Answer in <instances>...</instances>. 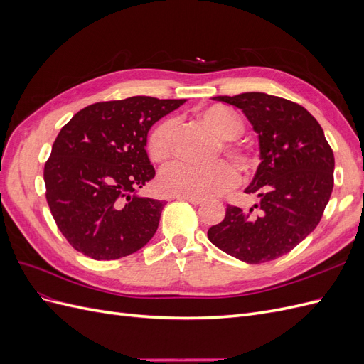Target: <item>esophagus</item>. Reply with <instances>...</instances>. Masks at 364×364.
Listing matches in <instances>:
<instances>
[{
  "instance_id": "obj_1",
  "label": "esophagus",
  "mask_w": 364,
  "mask_h": 364,
  "mask_svg": "<svg viewBox=\"0 0 364 364\" xmlns=\"http://www.w3.org/2000/svg\"><path fill=\"white\" fill-rule=\"evenodd\" d=\"M176 199L186 200V202H190V203H193V205H199V203L203 202L202 197H190V196H178V197H176Z\"/></svg>"
}]
</instances>
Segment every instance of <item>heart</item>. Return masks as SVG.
Masks as SVG:
<instances>
[{
  "label": "heart",
  "instance_id": "obj_1",
  "mask_svg": "<svg viewBox=\"0 0 364 364\" xmlns=\"http://www.w3.org/2000/svg\"><path fill=\"white\" fill-rule=\"evenodd\" d=\"M203 123L218 136L214 147V156L218 151L232 161L238 168L250 170L255 165V155L245 144L235 139L243 134V121L222 105L206 106L197 111ZM176 123L173 118H165L151 129L147 138V151L151 161L165 162L173 153V136ZM237 171L225 161H217L208 165H190L176 162L165 168L159 176L161 190L168 196L208 197L223 193L237 183Z\"/></svg>",
  "mask_w": 364,
  "mask_h": 364
}]
</instances>
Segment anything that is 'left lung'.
<instances>
[{
	"label": "left lung",
	"instance_id": "left-lung-1",
	"mask_svg": "<svg viewBox=\"0 0 364 364\" xmlns=\"http://www.w3.org/2000/svg\"><path fill=\"white\" fill-rule=\"evenodd\" d=\"M213 100L243 111L259 141V165L247 194L250 209L228 205L208 238L228 255L249 264L282 257L321 222L334 186V153L317 119L305 107L264 92Z\"/></svg>",
	"mask_w": 364,
	"mask_h": 364
}]
</instances>
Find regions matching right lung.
Returning <instances> with one entry per match:
<instances>
[{"mask_svg": "<svg viewBox=\"0 0 364 364\" xmlns=\"http://www.w3.org/2000/svg\"><path fill=\"white\" fill-rule=\"evenodd\" d=\"M183 103L144 95L100 102L60 129L43 181L54 222L75 250L98 261L118 259L155 235L165 202L138 196L155 178L147 134Z\"/></svg>", "mask_w": 364, "mask_h": 364, "instance_id": "1", "label": "right lung"}]
</instances>
